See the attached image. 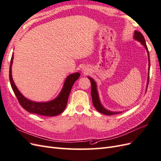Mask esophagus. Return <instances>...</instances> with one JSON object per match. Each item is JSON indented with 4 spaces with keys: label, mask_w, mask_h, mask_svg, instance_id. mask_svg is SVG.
<instances>
[{
    "label": "esophagus",
    "mask_w": 161,
    "mask_h": 161,
    "mask_svg": "<svg viewBox=\"0 0 161 161\" xmlns=\"http://www.w3.org/2000/svg\"><path fill=\"white\" fill-rule=\"evenodd\" d=\"M88 70H89L88 68H86V67H83L82 69V71L83 72H88Z\"/></svg>",
    "instance_id": "esophagus-1"
}]
</instances>
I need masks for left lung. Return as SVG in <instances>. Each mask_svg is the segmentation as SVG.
<instances>
[{"instance_id": "obj_1", "label": "left lung", "mask_w": 161, "mask_h": 161, "mask_svg": "<svg viewBox=\"0 0 161 161\" xmlns=\"http://www.w3.org/2000/svg\"><path fill=\"white\" fill-rule=\"evenodd\" d=\"M134 39L135 40L139 42L141 44H142L144 47L147 50V54H148V77H147V88H146V92H147V87L148 85V81H149V72H150V56H149V52L148 47L147 46V43H146L144 37L143 35L140 32L138 31H134ZM88 79L91 81V95L92 97V104H93L94 107L95 109L98 111L100 113L105 114V115H114V114H118L121 113V111H110L108 110V109H106L105 107L102 105L101 102L100 101L99 98V92L98 90H97V85L95 80L92 79V78L90 76H87Z\"/></svg>"}]
</instances>
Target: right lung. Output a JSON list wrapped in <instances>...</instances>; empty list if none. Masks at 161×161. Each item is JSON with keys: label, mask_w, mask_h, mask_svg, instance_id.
<instances>
[{"label": "right lung", "mask_w": 161, "mask_h": 161, "mask_svg": "<svg viewBox=\"0 0 161 161\" xmlns=\"http://www.w3.org/2000/svg\"><path fill=\"white\" fill-rule=\"evenodd\" d=\"M14 54L13 53L10 67H9V80L13 92L15 94L19 103L23 108L31 114H35L43 116H56L62 113L65 109L68 99L71 91V89L76 80L79 79L80 74L79 72H75L69 75L64 80L60 93L52 100L38 102L29 99L21 93L15 85L12 76V66L13 62Z\"/></svg>", "instance_id": "right-lung-1"}]
</instances>
